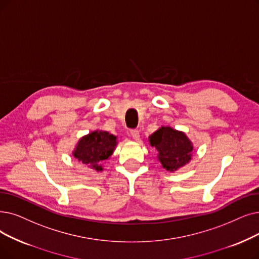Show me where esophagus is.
Instances as JSON below:
<instances>
[{"mask_svg":"<svg viewBox=\"0 0 259 259\" xmlns=\"http://www.w3.org/2000/svg\"><path fill=\"white\" fill-rule=\"evenodd\" d=\"M131 137L136 141L140 140V132H139V130H137V129L131 130Z\"/></svg>","mask_w":259,"mask_h":259,"instance_id":"34e87169","label":"esophagus"}]
</instances>
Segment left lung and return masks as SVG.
<instances>
[{
	"label": "left lung",
	"instance_id": "left-lung-1",
	"mask_svg": "<svg viewBox=\"0 0 259 259\" xmlns=\"http://www.w3.org/2000/svg\"><path fill=\"white\" fill-rule=\"evenodd\" d=\"M149 143L159 152L157 159L168 171L174 172L192 160L194 146L182 131L161 127L149 137Z\"/></svg>",
	"mask_w": 259,
	"mask_h": 259
}]
</instances>
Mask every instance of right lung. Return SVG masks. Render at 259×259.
<instances>
[{
  "mask_svg": "<svg viewBox=\"0 0 259 259\" xmlns=\"http://www.w3.org/2000/svg\"><path fill=\"white\" fill-rule=\"evenodd\" d=\"M117 145L116 137L107 131L95 130L78 141L73 155L77 161L102 171V163L108 160Z\"/></svg>",
  "mask_w": 259,
  "mask_h": 259,
  "instance_id": "add662e5",
  "label": "right lung"
}]
</instances>
